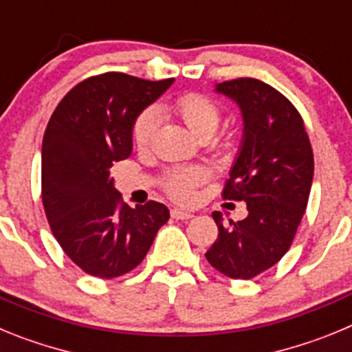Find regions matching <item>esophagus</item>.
I'll use <instances>...</instances> for the list:
<instances>
[{"instance_id": "34e87169", "label": "esophagus", "mask_w": 352, "mask_h": 352, "mask_svg": "<svg viewBox=\"0 0 352 352\" xmlns=\"http://www.w3.org/2000/svg\"><path fill=\"white\" fill-rule=\"evenodd\" d=\"M170 217H173V219H176V220H188V219H192L194 214H192L190 211L176 210V208H174V210H170Z\"/></svg>"}]
</instances>
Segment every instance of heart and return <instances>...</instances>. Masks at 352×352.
<instances>
[{
  "instance_id": "1",
  "label": "heart",
  "mask_w": 352,
  "mask_h": 352,
  "mask_svg": "<svg viewBox=\"0 0 352 352\" xmlns=\"http://www.w3.org/2000/svg\"><path fill=\"white\" fill-rule=\"evenodd\" d=\"M176 113L179 114L185 125L195 135H206L217 130L222 118V107L214 100L199 93H188L179 96L174 104ZM160 125V111L155 105L142 109L132 123V141L139 149H144L151 144L155 133ZM232 142H227L226 149L232 151ZM208 170L201 166L176 167L169 169L162 176V186L169 197L179 203H190L195 197V188L203 182H206Z\"/></svg>"
}]
</instances>
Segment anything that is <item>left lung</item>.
Listing matches in <instances>:
<instances>
[{
  "mask_svg": "<svg viewBox=\"0 0 352 352\" xmlns=\"http://www.w3.org/2000/svg\"><path fill=\"white\" fill-rule=\"evenodd\" d=\"M217 93L238 104L243 139L222 195L245 201L248 214L223 223L208 263L229 278L248 280L284 257L309 203L314 153L296 107L270 84L241 77L217 84Z\"/></svg>",
  "mask_w": 352,
  "mask_h": 352,
  "instance_id": "1",
  "label": "left lung"
}]
</instances>
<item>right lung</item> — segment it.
<instances>
[{
	"label": "right lung",
	"mask_w": 352,
	"mask_h": 352,
	"mask_svg": "<svg viewBox=\"0 0 352 352\" xmlns=\"http://www.w3.org/2000/svg\"><path fill=\"white\" fill-rule=\"evenodd\" d=\"M174 79L120 72L89 77L58 104L42 142V203L60 247L82 272L114 278L146 257L169 220L166 204L130 208L111 167L132 153V123Z\"/></svg>",
	"instance_id": "obj_1"
}]
</instances>
